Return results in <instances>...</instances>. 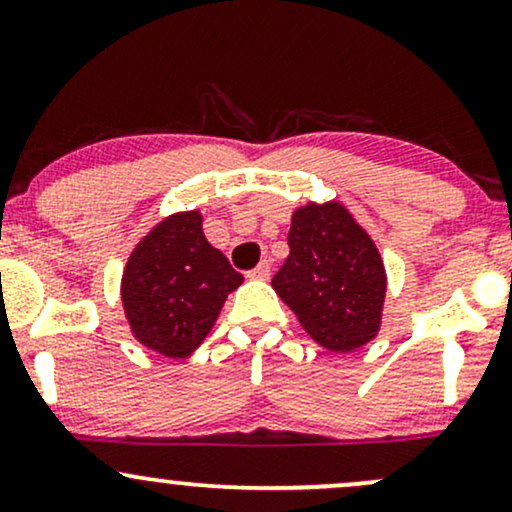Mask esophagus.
I'll use <instances>...</instances> for the list:
<instances>
[{
	"mask_svg": "<svg viewBox=\"0 0 512 512\" xmlns=\"http://www.w3.org/2000/svg\"><path fill=\"white\" fill-rule=\"evenodd\" d=\"M250 276L252 279H260V281H267L269 276H272V262L269 260H262L260 264H257L255 269H252L250 272Z\"/></svg>",
	"mask_w": 512,
	"mask_h": 512,
	"instance_id": "obj_1",
	"label": "esophagus"
}]
</instances>
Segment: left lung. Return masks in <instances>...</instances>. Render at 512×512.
<instances>
[{"label": "left lung", "mask_w": 512, "mask_h": 512, "mask_svg": "<svg viewBox=\"0 0 512 512\" xmlns=\"http://www.w3.org/2000/svg\"><path fill=\"white\" fill-rule=\"evenodd\" d=\"M289 257L272 286L317 344L349 354L383 325L387 274L366 228L337 199L291 214Z\"/></svg>", "instance_id": "8db88e82"}]
</instances>
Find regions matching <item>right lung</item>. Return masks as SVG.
<instances>
[{
    "label": "right lung",
    "mask_w": 512,
    "mask_h": 512,
    "mask_svg": "<svg viewBox=\"0 0 512 512\" xmlns=\"http://www.w3.org/2000/svg\"><path fill=\"white\" fill-rule=\"evenodd\" d=\"M202 211H175L139 240L122 269L120 298L132 337L180 361L207 339L243 276L202 231Z\"/></svg>",
    "instance_id": "add662e5"
}]
</instances>
